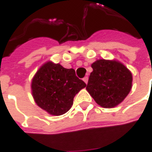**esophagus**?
Masks as SVG:
<instances>
[{"label": "esophagus", "instance_id": "obj_1", "mask_svg": "<svg viewBox=\"0 0 152 152\" xmlns=\"http://www.w3.org/2000/svg\"><path fill=\"white\" fill-rule=\"evenodd\" d=\"M88 80H89L88 76H86V77H84V78H83V80H84V82L86 83V84L88 83Z\"/></svg>", "mask_w": 152, "mask_h": 152}]
</instances>
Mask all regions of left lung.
Returning <instances> with one entry per match:
<instances>
[{
	"label": "left lung",
	"instance_id": "1",
	"mask_svg": "<svg viewBox=\"0 0 152 152\" xmlns=\"http://www.w3.org/2000/svg\"><path fill=\"white\" fill-rule=\"evenodd\" d=\"M86 90L97 104L104 108L118 106L130 92L133 76L124 64L116 59H98L91 64Z\"/></svg>",
	"mask_w": 152,
	"mask_h": 152
}]
</instances>
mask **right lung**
Returning <instances> with one entry per match:
<instances>
[{
    "label": "right lung",
    "instance_id": "add662e5",
    "mask_svg": "<svg viewBox=\"0 0 152 152\" xmlns=\"http://www.w3.org/2000/svg\"><path fill=\"white\" fill-rule=\"evenodd\" d=\"M86 86L74 69L47 61L31 79V95L37 105L48 114L61 115L69 111L74 97Z\"/></svg>",
    "mask_w": 152,
    "mask_h": 152
}]
</instances>
